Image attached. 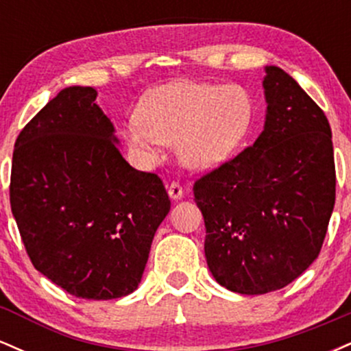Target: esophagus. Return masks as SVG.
<instances>
[{"mask_svg": "<svg viewBox=\"0 0 351 351\" xmlns=\"http://www.w3.org/2000/svg\"><path fill=\"white\" fill-rule=\"evenodd\" d=\"M168 195H170L171 199L183 198V188H181L178 181H171V183L168 184Z\"/></svg>", "mask_w": 351, "mask_h": 351, "instance_id": "34e87169", "label": "esophagus"}]
</instances>
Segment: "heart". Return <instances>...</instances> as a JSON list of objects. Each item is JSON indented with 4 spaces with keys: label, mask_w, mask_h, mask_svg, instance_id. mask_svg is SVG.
I'll return each instance as SVG.
<instances>
[{
    "label": "heart",
    "mask_w": 351,
    "mask_h": 351,
    "mask_svg": "<svg viewBox=\"0 0 351 351\" xmlns=\"http://www.w3.org/2000/svg\"><path fill=\"white\" fill-rule=\"evenodd\" d=\"M251 119L252 104L243 87L178 80L145 97L127 136L147 156H155L160 143L178 145L181 163L206 170L239 147Z\"/></svg>",
    "instance_id": "1"
}]
</instances>
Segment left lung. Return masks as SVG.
I'll use <instances>...</instances> for the list:
<instances>
[{
  "label": "left lung",
  "mask_w": 351,
  "mask_h": 351,
  "mask_svg": "<svg viewBox=\"0 0 351 351\" xmlns=\"http://www.w3.org/2000/svg\"><path fill=\"white\" fill-rule=\"evenodd\" d=\"M265 72L263 134L193 186L209 271L245 295L279 291L317 259L335 204L327 117L287 72Z\"/></svg>",
  "instance_id": "obj_1"
}]
</instances>
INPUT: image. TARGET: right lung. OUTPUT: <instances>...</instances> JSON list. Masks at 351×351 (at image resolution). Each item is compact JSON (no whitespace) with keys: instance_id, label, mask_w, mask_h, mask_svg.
Here are the masks:
<instances>
[{"instance_id":"right-lung-1","label":"right lung","mask_w":351,"mask_h":351,"mask_svg":"<svg viewBox=\"0 0 351 351\" xmlns=\"http://www.w3.org/2000/svg\"><path fill=\"white\" fill-rule=\"evenodd\" d=\"M92 87H67L19 132L10 203L31 263L71 295L110 300L142 280L170 198L117 147Z\"/></svg>"}]
</instances>
